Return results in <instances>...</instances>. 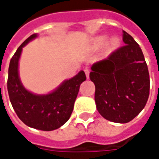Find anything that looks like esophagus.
Returning <instances> with one entry per match:
<instances>
[{"label": "esophagus", "mask_w": 159, "mask_h": 159, "mask_svg": "<svg viewBox=\"0 0 159 159\" xmlns=\"http://www.w3.org/2000/svg\"><path fill=\"white\" fill-rule=\"evenodd\" d=\"M89 72H90V70L89 69H86L85 70V73H86V75H87V79H89Z\"/></svg>", "instance_id": "1"}]
</instances>
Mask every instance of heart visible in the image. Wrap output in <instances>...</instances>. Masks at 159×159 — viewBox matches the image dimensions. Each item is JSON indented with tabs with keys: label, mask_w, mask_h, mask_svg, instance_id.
<instances>
[{
	"label": "heart",
	"mask_w": 159,
	"mask_h": 159,
	"mask_svg": "<svg viewBox=\"0 0 159 159\" xmlns=\"http://www.w3.org/2000/svg\"><path fill=\"white\" fill-rule=\"evenodd\" d=\"M107 36L105 35H102L100 37H97L94 42H93V48L94 49H100L102 47L106 44L107 42ZM119 43V39L117 37H112L111 39H110V40L108 41V48L109 49H114L116 48Z\"/></svg>",
	"instance_id": "1"
}]
</instances>
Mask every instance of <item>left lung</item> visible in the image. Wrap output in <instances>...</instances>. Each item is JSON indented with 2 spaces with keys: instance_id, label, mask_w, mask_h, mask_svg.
I'll return each instance as SVG.
<instances>
[{
  "instance_id": "obj_1",
  "label": "left lung",
  "mask_w": 159,
  "mask_h": 159,
  "mask_svg": "<svg viewBox=\"0 0 159 159\" xmlns=\"http://www.w3.org/2000/svg\"><path fill=\"white\" fill-rule=\"evenodd\" d=\"M125 45L92 65L98 112L107 120L127 123L143 111L150 95V75L140 46L123 31Z\"/></svg>"
}]
</instances>
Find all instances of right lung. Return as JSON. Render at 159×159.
Instances as JSON below:
<instances>
[{
    "label": "right lung",
    "mask_w": 159,
    "mask_h": 159,
    "mask_svg": "<svg viewBox=\"0 0 159 159\" xmlns=\"http://www.w3.org/2000/svg\"><path fill=\"white\" fill-rule=\"evenodd\" d=\"M37 36L38 34H34L27 38L11 58L8 92L14 111L25 125L38 130L52 131L61 127L70 119L80 84L87 78L85 72L80 70L47 95H36L25 89L18 74V62L23 48Z\"/></svg>",
    "instance_id": "obj_1"
}]
</instances>
